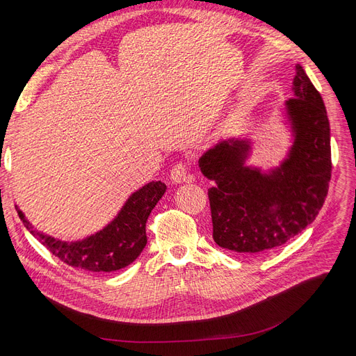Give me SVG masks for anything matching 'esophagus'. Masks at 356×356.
<instances>
[{
    "instance_id": "1",
    "label": "esophagus",
    "mask_w": 356,
    "mask_h": 356,
    "mask_svg": "<svg viewBox=\"0 0 356 356\" xmlns=\"http://www.w3.org/2000/svg\"><path fill=\"white\" fill-rule=\"evenodd\" d=\"M170 179L173 183H192L195 180V177L189 173L188 170V165H186L184 163H177L176 165H173L172 172H170Z\"/></svg>"
}]
</instances>
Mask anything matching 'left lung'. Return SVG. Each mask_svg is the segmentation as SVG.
<instances>
[{"label": "left lung", "mask_w": 356, "mask_h": 356, "mask_svg": "<svg viewBox=\"0 0 356 356\" xmlns=\"http://www.w3.org/2000/svg\"><path fill=\"white\" fill-rule=\"evenodd\" d=\"M294 98L284 102L291 145L277 167L248 165L251 141H218L199 159L215 181L208 191L213 239L244 255L267 252L300 234L322 209L332 173L330 127L321 93L296 65Z\"/></svg>", "instance_id": "1"}]
</instances>
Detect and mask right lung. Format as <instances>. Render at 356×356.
I'll return each mask as SVG.
<instances>
[{
  "label": "right lung",
  "mask_w": 356,
  "mask_h": 356,
  "mask_svg": "<svg viewBox=\"0 0 356 356\" xmlns=\"http://www.w3.org/2000/svg\"><path fill=\"white\" fill-rule=\"evenodd\" d=\"M163 181H149L131 195L117 216L101 231L78 241H62L34 229L20 208L18 216L33 236L63 263L90 273H111L134 263L147 244L145 222L165 192Z\"/></svg>",
  "instance_id": "add662e5"
}]
</instances>
